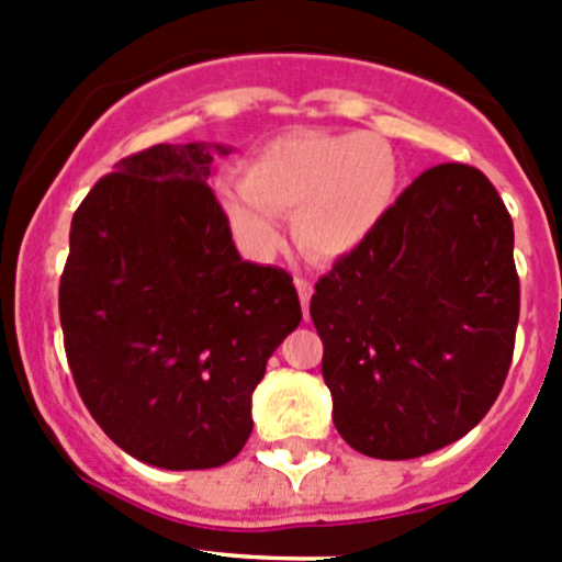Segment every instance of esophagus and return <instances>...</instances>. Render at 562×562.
Here are the masks:
<instances>
[{"instance_id": "esophagus-1", "label": "esophagus", "mask_w": 562, "mask_h": 562, "mask_svg": "<svg viewBox=\"0 0 562 562\" xmlns=\"http://www.w3.org/2000/svg\"><path fill=\"white\" fill-rule=\"evenodd\" d=\"M296 291H299V299H301V310H310V299H312V280L310 277H296Z\"/></svg>"}]
</instances>
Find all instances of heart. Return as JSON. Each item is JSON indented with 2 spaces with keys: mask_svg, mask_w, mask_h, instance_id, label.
<instances>
[{
  "mask_svg": "<svg viewBox=\"0 0 562 562\" xmlns=\"http://www.w3.org/2000/svg\"><path fill=\"white\" fill-rule=\"evenodd\" d=\"M404 167L385 137L360 132L282 134L245 161L239 186L221 204L239 245L252 258L274 256L282 212L296 210L301 245L321 258L363 247L401 196Z\"/></svg>",
  "mask_w": 562,
  "mask_h": 562,
  "instance_id": "obj_1",
  "label": "heart"
}]
</instances>
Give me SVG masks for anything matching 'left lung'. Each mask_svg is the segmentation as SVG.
Segmentation results:
<instances>
[{
	"label": "left lung",
	"instance_id": "obj_1",
	"mask_svg": "<svg viewBox=\"0 0 562 562\" xmlns=\"http://www.w3.org/2000/svg\"><path fill=\"white\" fill-rule=\"evenodd\" d=\"M334 425L352 450L420 458L469 434L515 352V226L493 182L439 164L406 188L380 232L315 285Z\"/></svg>",
	"mask_w": 562,
	"mask_h": 562
}]
</instances>
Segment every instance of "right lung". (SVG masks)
<instances>
[{"mask_svg":"<svg viewBox=\"0 0 562 562\" xmlns=\"http://www.w3.org/2000/svg\"><path fill=\"white\" fill-rule=\"evenodd\" d=\"M210 150L121 158L75 212L58 288L82 404L123 452L169 471L239 454L266 360L301 323L293 277L236 252Z\"/></svg>","mask_w":562,"mask_h":562,"instance_id":"add662e5","label":"right lung"}]
</instances>
